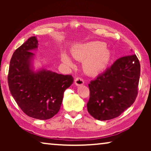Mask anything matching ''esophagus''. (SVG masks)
Wrapping results in <instances>:
<instances>
[{
	"label": "esophagus",
	"mask_w": 151,
	"mask_h": 151,
	"mask_svg": "<svg viewBox=\"0 0 151 151\" xmlns=\"http://www.w3.org/2000/svg\"><path fill=\"white\" fill-rule=\"evenodd\" d=\"M75 84L76 86H81L84 84V80L80 78H76L75 80Z\"/></svg>",
	"instance_id": "1"
}]
</instances>
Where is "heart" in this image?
Wrapping results in <instances>:
<instances>
[{
	"label": "heart",
	"instance_id": "obj_1",
	"mask_svg": "<svg viewBox=\"0 0 151 151\" xmlns=\"http://www.w3.org/2000/svg\"><path fill=\"white\" fill-rule=\"evenodd\" d=\"M72 55L76 59L83 60V68L86 73L96 75L102 73L108 67L111 54L104 42L92 41L76 45L72 49ZM61 60L65 65L73 67L71 57L66 52L61 54Z\"/></svg>",
	"mask_w": 151,
	"mask_h": 151
}]
</instances>
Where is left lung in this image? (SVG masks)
Masks as SVG:
<instances>
[{
	"mask_svg": "<svg viewBox=\"0 0 151 151\" xmlns=\"http://www.w3.org/2000/svg\"><path fill=\"white\" fill-rule=\"evenodd\" d=\"M139 76L140 64L136 55L117 59L88 84V112L102 121L118 117L135 102Z\"/></svg>",
	"mask_w": 151,
	"mask_h": 151,
	"instance_id": "left-lung-1",
	"label": "left lung"
}]
</instances>
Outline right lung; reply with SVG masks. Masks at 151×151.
I'll list each match as a JSON object with an SVG mask.
<instances>
[{
	"label": "right lung",
	"instance_id": "obj_1",
	"mask_svg": "<svg viewBox=\"0 0 151 151\" xmlns=\"http://www.w3.org/2000/svg\"><path fill=\"white\" fill-rule=\"evenodd\" d=\"M38 41L32 36L14 51L10 60L8 84L17 104L28 116L48 119L58 112L65 91L73 84L71 75L34 67Z\"/></svg>",
	"mask_w": 151,
	"mask_h": 151
}]
</instances>
